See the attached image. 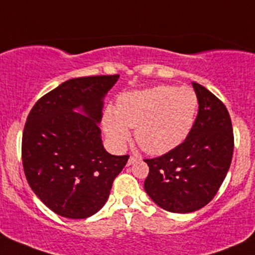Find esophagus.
I'll list each match as a JSON object with an SVG mask.
<instances>
[{
    "label": "esophagus",
    "instance_id": "1",
    "mask_svg": "<svg viewBox=\"0 0 255 255\" xmlns=\"http://www.w3.org/2000/svg\"><path fill=\"white\" fill-rule=\"evenodd\" d=\"M137 161H138V158H137V156H134V155H130V156H129V159H128V163H127V165H132V164L137 163Z\"/></svg>",
    "mask_w": 255,
    "mask_h": 255
}]
</instances>
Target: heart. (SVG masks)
Segmentation results:
<instances>
[{"mask_svg":"<svg viewBox=\"0 0 255 255\" xmlns=\"http://www.w3.org/2000/svg\"><path fill=\"white\" fill-rule=\"evenodd\" d=\"M199 97L194 89L159 85L128 92L118 100V111L109 107L104 128L113 146L122 149L135 128V142L144 151L161 155L179 146L194 127Z\"/></svg>","mask_w":255,"mask_h":255,"instance_id":"b5f03b06","label":"heart"}]
</instances>
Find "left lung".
<instances>
[{"label":"left lung","mask_w":255,"mask_h":255,"mask_svg":"<svg viewBox=\"0 0 255 255\" xmlns=\"http://www.w3.org/2000/svg\"><path fill=\"white\" fill-rule=\"evenodd\" d=\"M199 97L194 127L179 146L158 158L144 159L149 174L144 189L158 206L189 213L215 197L230 169L235 146L230 113L218 97L192 82Z\"/></svg>","instance_id":"left-lung-1"}]
</instances>
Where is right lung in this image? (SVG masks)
<instances>
[{
    "mask_svg": "<svg viewBox=\"0 0 255 255\" xmlns=\"http://www.w3.org/2000/svg\"><path fill=\"white\" fill-rule=\"evenodd\" d=\"M120 75L68 80L40 97L30 110L22 137L25 177L56 215L81 220L109 199L115 177L129 155L105 150L99 122L102 99ZM81 108L86 116L72 111Z\"/></svg>",
    "mask_w": 255,
    "mask_h": 255,
    "instance_id": "obj_1",
    "label": "right lung"
}]
</instances>
